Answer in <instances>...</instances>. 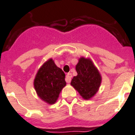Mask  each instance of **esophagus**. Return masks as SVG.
<instances>
[{"label": "esophagus", "mask_w": 135, "mask_h": 135, "mask_svg": "<svg viewBox=\"0 0 135 135\" xmlns=\"http://www.w3.org/2000/svg\"><path fill=\"white\" fill-rule=\"evenodd\" d=\"M71 78H72L71 74L69 73V74H66V83L71 82Z\"/></svg>", "instance_id": "obj_1"}]
</instances>
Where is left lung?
Returning <instances> with one entry per match:
<instances>
[{"label": "left lung", "instance_id": "left-lung-1", "mask_svg": "<svg viewBox=\"0 0 135 135\" xmlns=\"http://www.w3.org/2000/svg\"><path fill=\"white\" fill-rule=\"evenodd\" d=\"M78 75L74 76L71 85L85 99H89L96 94L100 86L102 78L98 70L90 59L81 57L76 66Z\"/></svg>", "mask_w": 135, "mask_h": 135}]
</instances>
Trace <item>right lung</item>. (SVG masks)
Instances as JSON below:
<instances>
[{
    "label": "right lung",
    "mask_w": 135,
    "mask_h": 135,
    "mask_svg": "<svg viewBox=\"0 0 135 135\" xmlns=\"http://www.w3.org/2000/svg\"><path fill=\"white\" fill-rule=\"evenodd\" d=\"M66 84L65 74L52 59L41 66L34 80L35 90L38 97L50 104L56 102Z\"/></svg>",
    "instance_id": "obj_1"
}]
</instances>
